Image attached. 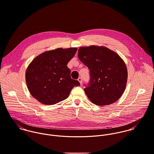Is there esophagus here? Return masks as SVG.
Masks as SVG:
<instances>
[{
  "instance_id": "esophagus-1",
  "label": "esophagus",
  "mask_w": 154,
  "mask_h": 154,
  "mask_svg": "<svg viewBox=\"0 0 154 154\" xmlns=\"http://www.w3.org/2000/svg\"><path fill=\"white\" fill-rule=\"evenodd\" d=\"M78 81L80 82V85H82V83H83V81H82V79L81 77H79V78L78 79Z\"/></svg>"
}]
</instances>
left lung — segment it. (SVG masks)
<instances>
[{"mask_svg": "<svg viewBox=\"0 0 154 154\" xmlns=\"http://www.w3.org/2000/svg\"><path fill=\"white\" fill-rule=\"evenodd\" d=\"M78 57L90 71V80L85 92L93 103L108 105L123 94L127 81V69L121 57L103 46L81 47Z\"/></svg>", "mask_w": 154, "mask_h": 154, "instance_id": "1", "label": "left lung"}]
</instances>
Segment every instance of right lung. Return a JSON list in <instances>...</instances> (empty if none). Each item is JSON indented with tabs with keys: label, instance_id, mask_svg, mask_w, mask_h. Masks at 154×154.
Listing matches in <instances>:
<instances>
[{
	"label": "right lung",
	"instance_id": "obj_1",
	"mask_svg": "<svg viewBox=\"0 0 154 154\" xmlns=\"http://www.w3.org/2000/svg\"><path fill=\"white\" fill-rule=\"evenodd\" d=\"M77 49L58 48L45 52L28 66L26 81L33 97L45 105H54L66 99L79 81L71 78L67 63Z\"/></svg>",
	"mask_w": 154,
	"mask_h": 154
}]
</instances>
